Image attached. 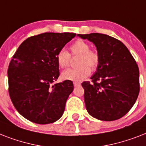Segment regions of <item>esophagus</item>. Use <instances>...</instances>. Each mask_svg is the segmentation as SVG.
<instances>
[{
    "label": "esophagus",
    "mask_w": 146,
    "mask_h": 146,
    "mask_svg": "<svg viewBox=\"0 0 146 146\" xmlns=\"http://www.w3.org/2000/svg\"><path fill=\"white\" fill-rule=\"evenodd\" d=\"M80 85H81V83H80V82H73V86H80Z\"/></svg>",
    "instance_id": "1"
}]
</instances>
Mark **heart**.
Here are the masks:
<instances>
[{
	"instance_id": "heart-1",
	"label": "heart",
	"mask_w": 146,
	"mask_h": 146,
	"mask_svg": "<svg viewBox=\"0 0 146 146\" xmlns=\"http://www.w3.org/2000/svg\"><path fill=\"white\" fill-rule=\"evenodd\" d=\"M71 54L78 56L76 60L77 67L68 69L61 74L63 80L79 82L88 77L92 70H96L98 66L100 57L96 50L90 49L88 42L79 39L70 46ZM57 62L60 67L65 68L70 62V54L66 50L61 49L57 54Z\"/></svg>"
}]
</instances>
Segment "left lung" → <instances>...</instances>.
<instances>
[{
  "label": "left lung",
  "instance_id": "obj_1",
  "mask_svg": "<svg viewBox=\"0 0 146 146\" xmlns=\"http://www.w3.org/2000/svg\"><path fill=\"white\" fill-rule=\"evenodd\" d=\"M77 36L96 45L100 57L92 82L82 83L88 113L98 120L112 121L129 112L139 92L138 65L127 48L119 40L104 34Z\"/></svg>",
  "mask_w": 146,
  "mask_h": 146
}]
</instances>
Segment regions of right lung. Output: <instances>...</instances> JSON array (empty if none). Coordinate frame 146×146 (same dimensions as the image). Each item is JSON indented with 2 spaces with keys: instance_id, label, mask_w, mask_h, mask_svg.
<instances>
[{
  "instance_id": "1",
  "label": "right lung",
  "mask_w": 146,
  "mask_h": 146,
  "mask_svg": "<svg viewBox=\"0 0 146 146\" xmlns=\"http://www.w3.org/2000/svg\"><path fill=\"white\" fill-rule=\"evenodd\" d=\"M75 33H45L28 38L13 56L7 76L9 95L17 111L31 122L51 123L61 117L72 81L53 84L60 75L57 54Z\"/></svg>"
}]
</instances>
